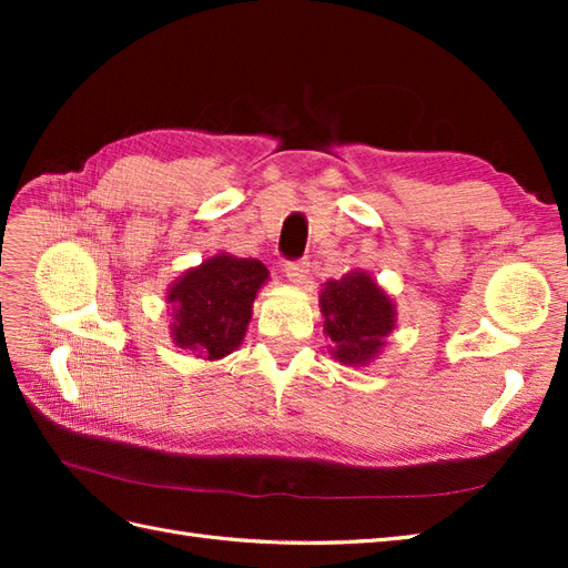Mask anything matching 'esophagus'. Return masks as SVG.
<instances>
[{"label":"esophagus","instance_id":"obj_1","mask_svg":"<svg viewBox=\"0 0 568 568\" xmlns=\"http://www.w3.org/2000/svg\"><path fill=\"white\" fill-rule=\"evenodd\" d=\"M285 275L287 281L295 285H303L310 275V263L307 261H287L285 263Z\"/></svg>","mask_w":568,"mask_h":568}]
</instances>
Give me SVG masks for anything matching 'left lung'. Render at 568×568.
Instances as JSON below:
<instances>
[{
    "label": "left lung",
    "instance_id": "left-lung-1",
    "mask_svg": "<svg viewBox=\"0 0 568 568\" xmlns=\"http://www.w3.org/2000/svg\"><path fill=\"white\" fill-rule=\"evenodd\" d=\"M324 334L332 354L344 366H366L383 352L395 329V305L366 271H352L327 281L320 293Z\"/></svg>",
    "mask_w": 568,
    "mask_h": 568
}]
</instances>
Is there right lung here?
<instances>
[{
	"mask_svg": "<svg viewBox=\"0 0 568 568\" xmlns=\"http://www.w3.org/2000/svg\"><path fill=\"white\" fill-rule=\"evenodd\" d=\"M268 281V268L256 258L216 253L190 268L168 287L173 307V344L204 361H220L244 342L253 300Z\"/></svg>",
	"mask_w": 568,
	"mask_h": 568,
	"instance_id": "1",
	"label": "right lung"
}]
</instances>
